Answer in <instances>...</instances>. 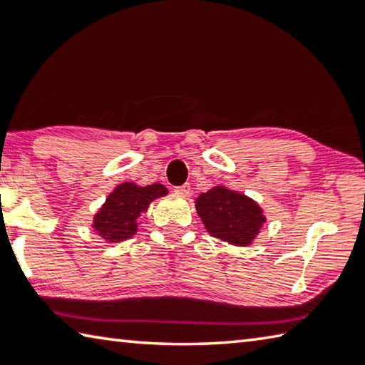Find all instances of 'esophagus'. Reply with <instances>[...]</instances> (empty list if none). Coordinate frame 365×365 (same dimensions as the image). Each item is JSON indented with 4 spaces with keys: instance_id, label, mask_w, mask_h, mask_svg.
<instances>
[{
    "instance_id": "obj_1",
    "label": "esophagus",
    "mask_w": 365,
    "mask_h": 365,
    "mask_svg": "<svg viewBox=\"0 0 365 365\" xmlns=\"http://www.w3.org/2000/svg\"><path fill=\"white\" fill-rule=\"evenodd\" d=\"M190 192V186L189 184H182V186L175 187V194L179 197H187Z\"/></svg>"
}]
</instances>
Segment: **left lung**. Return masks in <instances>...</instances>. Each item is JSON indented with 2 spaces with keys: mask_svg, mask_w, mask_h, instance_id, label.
<instances>
[{
  "mask_svg": "<svg viewBox=\"0 0 365 365\" xmlns=\"http://www.w3.org/2000/svg\"><path fill=\"white\" fill-rule=\"evenodd\" d=\"M195 210L210 235L235 247L252 245L266 222L257 202L222 184L197 197Z\"/></svg>",
  "mask_w": 365,
  "mask_h": 365,
  "instance_id": "obj_1",
  "label": "left lung"
}]
</instances>
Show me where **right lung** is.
Returning a JSON list of instances; mask_svg holds the SVG:
<instances>
[{
  "instance_id": "obj_1",
  "label": "right lung",
  "mask_w": 365,
  "mask_h": 365,
  "mask_svg": "<svg viewBox=\"0 0 365 365\" xmlns=\"http://www.w3.org/2000/svg\"><path fill=\"white\" fill-rule=\"evenodd\" d=\"M165 195H168V189L163 184L139 186L136 182H121L96 212L91 226L107 244L131 239L138 232L140 216L153 200Z\"/></svg>"
}]
</instances>
